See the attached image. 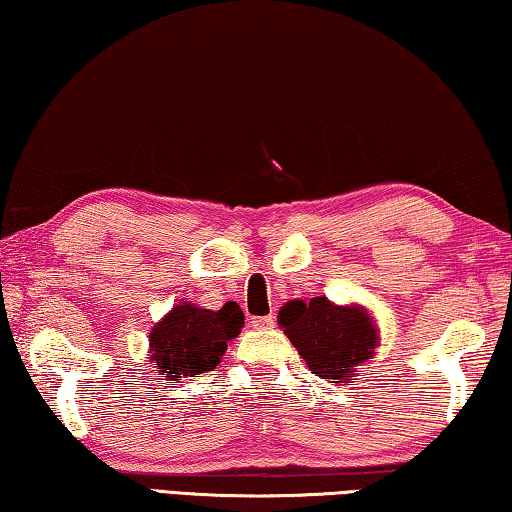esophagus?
<instances>
[{"instance_id":"34e87169","label":"esophagus","mask_w":512,"mask_h":512,"mask_svg":"<svg viewBox=\"0 0 512 512\" xmlns=\"http://www.w3.org/2000/svg\"><path fill=\"white\" fill-rule=\"evenodd\" d=\"M251 326H254V328H272L274 326V315L254 317V319H251Z\"/></svg>"}]
</instances>
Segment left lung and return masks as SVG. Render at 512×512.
<instances>
[{"instance_id":"1","label":"left lung","mask_w":512,"mask_h":512,"mask_svg":"<svg viewBox=\"0 0 512 512\" xmlns=\"http://www.w3.org/2000/svg\"><path fill=\"white\" fill-rule=\"evenodd\" d=\"M279 326L308 369L335 384L357 378V366L371 362L380 346L378 321L369 308L339 306L328 297L288 301L279 310Z\"/></svg>"}]
</instances>
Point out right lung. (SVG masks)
<instances>
[{
	"mask_svg": "<svg viewBox=\"0 0 512 512\" xmlns=\"http://www.w3.org/2000/svg\"><path fill=\"white\" fill-rule=\"evenodd\" d=\"M242 326L245 315L233 301L224 303L220 310L179 301L150 330V362L155 364L159 378H200L222 362L227 344L240 335Z\"/></svg>",
	"mask_w": 512,
	"mask_h": 512,
	"instance_id": "obj_1",
	"label": "right lung"
}]
</instances>
